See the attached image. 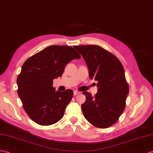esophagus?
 I'll return each instance as SVG.
<instances>
[{
	"label": "esophagus",
	"mask_w": 153,
	"mask_h": 153,
	"mask_svg": "<svg viewBox=\"0 0 153 153\" xmlns=\"http://www.w3.org/2000/svg\"><path fill=\"white\" fill-rule=\"evenodd\" d=\"M79 93H80V92H79V91H74V96L77 95V94H79Z\"/></svg>",
	"instance_id": "1"
}]
</instances>
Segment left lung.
I'll return each instance as SVG.
<instances>
[{"label":"left lung","mask_w":153,"mask_h":153,"mask_svg":"<svg viewBox=\"0 0 153 153\" xmlns=\"http://www.w3.org/2000/svg\"><path fill=\"white\" fill-rule=\"evenodd\" d=\"M82 55L91 79L98 81V92L94 97L83 92L86 97L81 109L85 118L92 125L106 128L119 120L126 106L129 87L123 66L111 53L97 45L74 46Z\"/></svg>","instance_id":"8db88e82"}]
</instances>
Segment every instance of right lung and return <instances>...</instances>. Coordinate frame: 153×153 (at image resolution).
Segmentation results:
<instances>
[{
  "label": "right lung",
  "mask_w": 153,
  "mask_h": 153,
  "mask_svg": "<svg viewBox=\"0 0 153 153\" xmlns=\"http://www.w3.org/2000/svg\"><path fill=\"white\" fill-rule=\"evenodd\" d=\"M79 55L70 46L51 45L28 58L17 78V94L30 118L42 126L51 125L62 118L72 100L71 89L55 91L53 80L62 76L65 66Z\"/></svg>",
  "instance_id": "1"
}]
</instances>
